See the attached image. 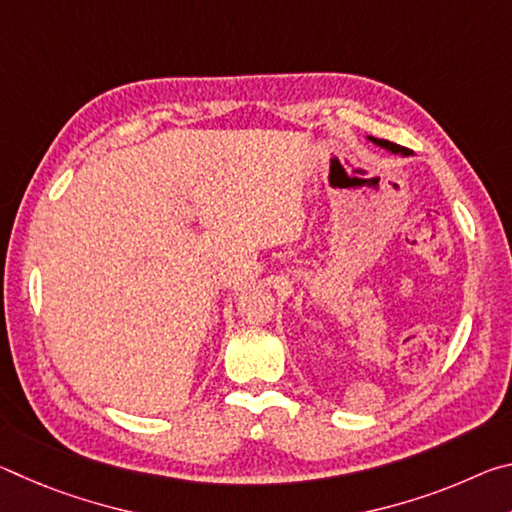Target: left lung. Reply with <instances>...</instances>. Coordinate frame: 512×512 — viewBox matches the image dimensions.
I'll list each match as a JSON object with an SVG mask.
<instances>
[{
  "instance_id": "obj_1",
  "label": "left lung",
  "mask_w": 512,
  "mask_h": 512,
  "mask_svg": "<svg viewBox=\"0 0 512 512\" xmlns=\"http://www.w3.org/2000/svg\"><path fill=\"white\" fill-rule=\"evenodd\" d=\"M368 140L372 142V144H377V146H381V149H386L388 153H395V155H411V151L409 149H404V146H400V144H393V142H388V140H377V137H370L368 135Z\"/></svg>"
}]
</instances>
